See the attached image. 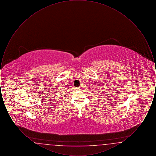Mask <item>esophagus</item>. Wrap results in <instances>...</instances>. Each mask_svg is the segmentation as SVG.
Segmentation results:
<instances>
[{
	"instance_id": "34e87169",
	"label": "esophagus",
	"mask_w": 156,
	"mask_h": 156,
	"mask_svg": "<svg viewBox=\"0 0 156 156\" xmlns=\"http://www.w3.org/2000/svg\"><path fill=\"white\" fill-rule=\"evenodd\" d=\"M81 87H77V88H76L75 89H76V90H81Z\"/></svg>"
}]
</instances>
